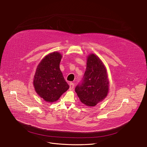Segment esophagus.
I'll use <instances>...</instances> for the list:
<instances>
[{
	"label": "esophagus",
	"instance_id": "obj_1",
	"mask_svg": "<svg viewBox=\"0 0 147 147\" xmlns=\"http://www.w3.org/2000/svg\"><path fill=\"white\" fill-rule=\"evenodd\" d=\"M74 87V84L73 83H69V90H72Z\"/></svg>",
	"mask_w": 147,
	"mask_h": 147
}]
</instances>
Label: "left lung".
<instances>
[{"mask_svg":"<svg viewBox=\"0 0 147 147\" xmlns=\"http://www.w3.org/2000/svg\"><path fill=\"white\" fill-rule=\"evenodd\" d=\"M109 82L102 62L94 54L89 55L86 69L75 91L81 102L87 106L96 105L107 96Z\"/></svg>","mask_w":147,"mask_h":147,"instance_id":"1","label":"left lung"}]
</instances>
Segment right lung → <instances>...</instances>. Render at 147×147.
<instances>
[{"label": "right lung", "mask_w": 147, "mask_h": 147, "mask_svg": "<svg viewBox=\"0 0 147 147\" xmlns=\"http://www.w3.org/2000/svg\"><path fill=\"white\" fill-rule=\"evenodd\" d=\"M62 55L53 52L46 55L37 66L33 84L37 94L47 102H55L69 89L59 64Z\"/></svg>", "instance_id": "obj_1"}]
</instances>
